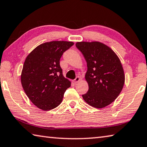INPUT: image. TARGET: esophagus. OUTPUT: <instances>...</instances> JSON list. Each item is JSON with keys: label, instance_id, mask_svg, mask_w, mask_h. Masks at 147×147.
<instances>
[{"label": "esophagus", "instance_id": "obj_1", "mask_svg": "<svg viewBox=\"0 0 147 147\" xmlns=\"http://www.w3.org/2000/svg\"><path fill=\"white\" fill-rule=\"evenodd\" d=\"M80 80V78L79 76H77L76 78L74 80V82L76 84V83H78Z\"/></svg>", "mask_w": 147, "mask_h": 147}]
</instances>
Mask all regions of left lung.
<instances>
[{
    "instance_id": "left-lung-1",
    "label": "left lung",
    "mask_w": 147,
    "mask_h": 147,
    "mask_svg": "<svg viewBox=\"0 0 147 147\" xmlns=\"http://www.w3.org/2000/svg\"><path fill=\"white\" fill-rule=\"evenodd\" d=\"M76 47L88 67L85 78L89 89L82 94L84 100L96 108L108 106L117 98L125 80L120 59L112 49L100 42H77Z\"/></svg>"
}]
</instances>
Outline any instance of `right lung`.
Listing matches in <instances>:
<instances>
[{"label": "right lung", "mask_w": 147, "mask_h": 147, "mask_svg": "<svg viewBox=\"0 0 147 147\" xmlns=\"http://www.w3.org/2000/svg\"><path fill=\"white\" fill-rule=\"evenodd\" d=\"M73 42L54 41L39 45L24 61L21 81L27 96L35 106L44 111L61 104L71 82L65 78L59 60Z\"/></svg>", "instance_id": "right-lung-1"}]
</instances>
